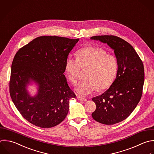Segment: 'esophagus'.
I'll list each match as a JSON object with an SVG mask.
<instances>
[{
  "mask_svg": "<svg viewBox=\"0 0 154 154\" xmlns=\"http://www.w3.org/2000/svg\"><path fill=\"white\" fill-rule=\"evenodd\" d=\"M77 98H78V99L79 100H82V101H86V100H87V99H86L85 98H84V97H81V96H77Z\"/></svg>",
  "mask_w": 154,
  "mask_h": 154,
  "instance_id": "1",
  "label": "esophagus"
}]
</instances>
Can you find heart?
<instances>
[{
  "label": "heart",
  "mask_w": 154,
  "mask_h": 154,
  "mask_svg": "<svg viewBox=\"0 0 154 154\" xmlns=\"http://www.w3.org/2000/svg\"><path fill=\"white\" fill-rule=\"evenodd\" d=\"M87 79L80 82L75 90L81 96L89 95L99 88H109L115 81L118 61L115 55L107 54L103 48L87 46L77 52V58L69 55L65 61V72L69 80L76 84L80 78L82 69H88Z\"/></svg>",
  "instance_id": "b5f03b06"
}]
</instances>
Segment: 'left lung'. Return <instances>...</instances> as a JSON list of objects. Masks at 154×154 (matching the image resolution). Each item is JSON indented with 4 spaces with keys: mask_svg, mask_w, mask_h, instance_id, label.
Returning <instances> with one entry per match:
<instances>
[{
    "mask_svg": "<svg viewBox=\"0 0 154 154\" xmlns=\"http://www.w3.org/2000/svg\"><path fill=\"white\" fill-rule=\"evenodd\" d=\"M90 38L106 43L114 51L118 61L113 84L92 99L96 105L92 117L100 123L114 125L126 119L140 100L144 81L143 64L133 47L120 37L96 35Z\"/></svg>",
    "mask_w": 154,
    "mask_h": 154,
    "instance_id": "left-lung-1",
    "label": "left lung"
}]
</instances>
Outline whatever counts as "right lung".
Wrapping results in <instances>:
<instances>
[{
    "instance_id": "obj_1",
    "label": "right lung",
    "mask_w": 154,
    "mask_h": 154,
    "mask_svg": "<svg viewBox=\"0 0 154 154\" xmlns=\"http://www.w3.org/2000/svg\"><path fill=\"white\" fill-rule=\"evenodd\" d=\"M58 36H41L20 48L14 56L10 80V93L21 115L43 128L57 126L69 112V100L76 94L63 74L65 61L79 41ZM31 80L39 85L31 97L26 87Z\"/></svg>"
}]
</instances>
